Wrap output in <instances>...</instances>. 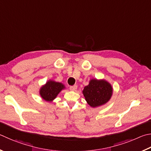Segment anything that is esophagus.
<instances>
[{
    "label": "esophagus",
    "mask_w": 151,
    "mask_h": 151,
    "mask_svg": "<svg viewBox=\"0 0 151 151\" xmlns=\"http://www.w3.org/2000/svg\"><path fill=\"white\" fill-rule=\"evenodd\" d=\"M69 88L70 90H73V91H74V90H76V88H77V86L76 85H74V86H70L69 87Z\"/></svg>",
    "instance_id": "1"
}]
</instances>
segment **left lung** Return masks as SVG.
I'll use <instances>...</instances> for the list:
<instances>
[{
    "label": "left lung",
    "mask_w": 151,
    "mask_h": 151,
    "mask_svg": "<svg viewBox=\"0 0 151 151\" xmlns=\"http://www.w3.org/2000/svg\"><path fill=\"white\" fill-rule=\"evenodd\" d=\"M83 92L88 104L94 108L108 102L112 94V88L108 82L93 79L84 87Z\"/></svg>",
    "instance_id": "left-lung-1"
}]
</instances>
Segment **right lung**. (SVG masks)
I'll list each match as a JSON object with an SVG mask.
<instances>
[{
    "label": "right lung",
    "mask_w": 151,
    "mask_h": 151,
    "mask_svg": "<svg viewBox=\"0 0 151 151\" xmlns=\"http://www.w3.org/2000/svg\"><path fill=\"white\" fill-rule=\"evenodd\" d=\"M65 88L61 83L54 81L47 82L40 90V95L45 101H51L56 98L57 94Z\"/></svg>",
    "instance_id": "obj_1"
}]
</instances>
